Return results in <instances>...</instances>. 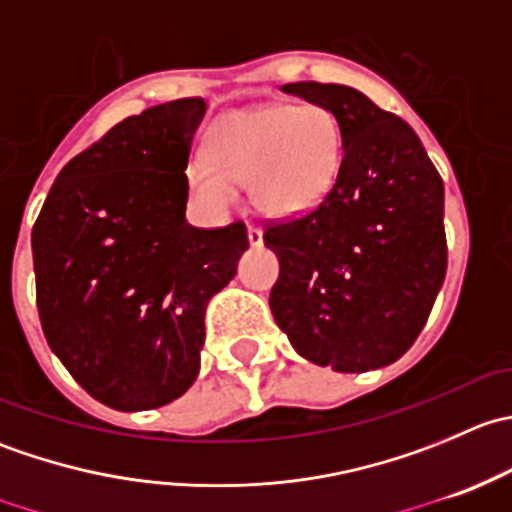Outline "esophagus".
I'll return each mask as SVG.
<instances>
[{
    "label": "esophagus",
    "instance_id": "esophagus-1",
    "mask_svg": "<svg viewBox=\"0 0 512 512\" xmlns=\"http://www.w3.org/2000/svg\"><path fill=\"white\" fill-rule=\"evenodd\" d=\"M247 240H250L252 247L262 245V230L257 225H247Z\"/></svg>",
    "mask_w": 512,
    "mask_h": 512
}]
</instances>
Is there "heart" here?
<instances>
[{"label":"heart","mask_w":512,"mask_h":512,"mask_svg":"<svg viewBox=\"0 0 512 512\" xmlns=\"http://www.w3.org/2000/svg\"><path fill=\"white\" fill-rule=\"evenodd\" d=\"M208 153L185 170L190 193L205 208L225 213L237 198L235 183H250L257 208L294 215L317 205L337 180L342 133L317 103H262L220 118Z\"/></svg>","instance_id":"obj_1"}]
</instances>
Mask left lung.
I'll list each match as a JSON object with an SVG mask.
<instances>
[{"mask_svg":"<svg viewBox=\"0 0 512 512\" xmlns=\"http://www.w3.org/2000/svg\"><path fill=\"white\" fill-rule=\"evenodd\" d=\"M282 91L327 108L344 153L317 208L265 227L280 260L277 327L299 356L334 371L394 364L446 277L441 175L414 128L352 86L299 81Z\"/></svg>","mask_w":512,"mask_h":512,"instance_id":"left-lung-1","label":"left lung"}]
</instances>
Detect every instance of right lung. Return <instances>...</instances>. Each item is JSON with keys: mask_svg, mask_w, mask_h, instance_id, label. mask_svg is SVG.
Returning <instances> with one entry per match:
<instances>
[{"mask_svg": "<svg viewBox=\"0 0 512 512\" xmlns=\"http://www.w3.org/2000/svg\"><path fill=\"white\" fill-rule=\"evenodd\" d=\"M203 98L123 118L56 175L32 230L51 352L101 404L148 411L190 389L205 307L235 277L245 223L185 220Z\"/></svg>", "mask_w": 512, "mask_h": 512, "instance_id": "obj_1", "label": "right lung"}]
</instances>
